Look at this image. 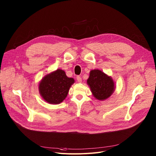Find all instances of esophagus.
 Listing matches in <instances>:
<instances>
[{"label": "esophagus", "mask_w": 156, "mask_h": 156, "mask_svg": "<svg viewBox=\"0 0 156 156\" xmlns=\"http://www.w3.org/2000/svg\"><path fill=\"white\" fill-rule=\"evenodd\" d=\"M76 80H77L78 83H81L82 82V79H81V77L80 76H76Z\"/></svg>", "instance_id": "obj_1"}]
</instances>
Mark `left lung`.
<instances>
[{
    "label": "left lung",
    "instance_id": "obj_1",
    "mask_svg": "<svg viewBox=\"0 0 156 156\" xmlns=\"http://www.w3.org/2000/svg\"><path fill=\"white\" fill-rule=\"evenodd\" d=\"M87 83L94 97L99 101L108 98L113 94L115 88L112 78L99 70H93L90 72Z\"/></svg>",
    "mask_w": 156,
    "mask_h": 156
}]
</instances>
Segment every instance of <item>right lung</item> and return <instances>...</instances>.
Segmentation results:
<instances>
[{"label":"right lung","mask_w":156,"mask_h":156,"mask_svg":"<svg viewBox=\"0 0 156 156\" xmlns=\"http://www.w3.org/2000/svg\"><path fill=\"white\" fill-rule=\"evenodd\" d=\"M74 82V79L69 78L63 70L57 69L42 79L39 91L44 101L51 104H58L67 96Z\"/></svg>","instance_id":"right-lung-1"}]
</instances>
